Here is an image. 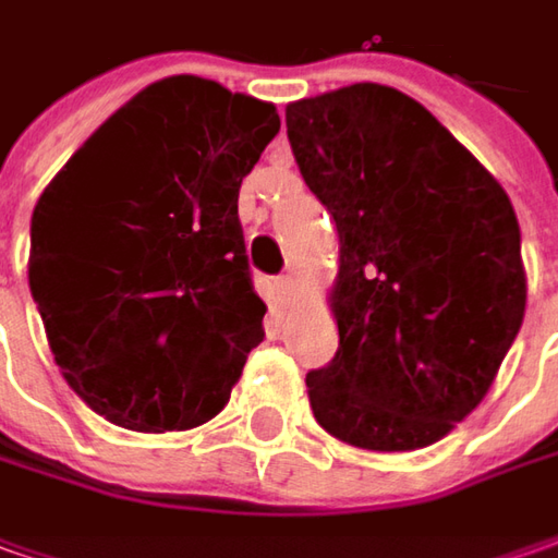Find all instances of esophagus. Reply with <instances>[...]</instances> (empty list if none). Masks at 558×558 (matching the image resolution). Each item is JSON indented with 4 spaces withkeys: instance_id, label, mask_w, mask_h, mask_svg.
<instances>
[{
    "instance_id": "esophagus-1",
    "label": "esophagus",
    "mask_w": 558,
    "mask_h": 558,
    "mask_svg": "<svg viewBox=\"0 0 558 558\" xmlns=\"http://www.w3.org/2000/svg\"><path fill=\"white\" fill-rule=\"evenodd\" d=\"M275 287H278V296L283 299V302L293 296V278H280Z\"/></svg>"
}]
</instances>
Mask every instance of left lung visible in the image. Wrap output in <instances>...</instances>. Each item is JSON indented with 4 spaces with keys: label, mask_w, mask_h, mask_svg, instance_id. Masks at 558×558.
Here are the masks:
<instances>
[{
    "label": "left lung",
    "mask_w": 558,
    "mask_h": 558,
    "mask_svg": "<svg viewBox=\"0 0 558 558\" xmlns=\"http://www.w3.org/2000/svg\"><path fill=\"white\" fill-rule=\"evenodd\" d=\"M287 138L339 234V349L305 376L315 420L364 451L435 445L482 404L525 317L507 191L379 83L287 105Z\"/></svg>",
    "instance_id": "left-lung-1"
}]
</instances>
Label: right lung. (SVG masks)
<instances>
[{"label":"right lung","mask_w":558,"mask_h":558,"mask_svg":"<svg viewBox=\"0 0 558 558\" xmlns=\"http://www.w3.org/2000/svg\"><path fill=\"white\" fill-rule=\"evenodd\" d=\"M278 129L268 101L169 76L43 191L29 293L68 386L110 423L182 433L228 404L265 337L238 194Z\"/></svg>","instance_id":"1"}]
</instances>
